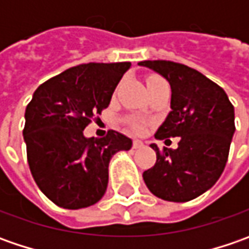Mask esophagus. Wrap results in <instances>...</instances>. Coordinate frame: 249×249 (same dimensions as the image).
Returning a JSON list of instances; mask_svg holds the SVG:
<instances>
[{
  "label": "esophagus",
  "mask_w": 249,
  "mask_h": 249,
  "mask_svg": "<svg viewBox=\"0 0 249 249\" xmlns=\"http://www.w3.org/2000/svg\"><path fill=\"white\" fill-rule=\"evenodd\" d=\"M142 147H144V142H142V141H140V140H133V148L139 149L142 148Z\"/></svg>",
  "instance_id": "obj_1"
}]
</instances>
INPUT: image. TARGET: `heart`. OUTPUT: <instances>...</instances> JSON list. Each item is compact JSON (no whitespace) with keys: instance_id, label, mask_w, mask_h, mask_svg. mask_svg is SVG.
<instances>
[{"instance_id":"b5f03b06","label":"heart","mask_w":249,"mask_h":249,"mask_svg":"<svg viewBox=\"0 0 249 249\" xmlns=\"http://www.w3.org/2000/svg\"><path fill=\"white\" fill-rule=\"evenodd\" d=\"M160 83H165V80L162 77L157 76V74H151V76L147 77V87H148V90L152 89V87H155L157 84H160ZM130 123H131V126L136 130H141L144 127V122H141V120H131Z\"/></svg>"}]
</instances>
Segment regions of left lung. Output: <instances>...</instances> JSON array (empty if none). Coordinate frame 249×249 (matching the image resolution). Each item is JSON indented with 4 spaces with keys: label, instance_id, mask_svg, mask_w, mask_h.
<instances>
[{
    "label": "left lung",
    "instance_id": "obj_1",
    "mask_svg": "<svg viewBox=\"0 0 249 249\" xmlns=\"http://www.w3.org/2000/svg\"><path fill=\"white\" fill-rule=\"evenodd\" d=\"M166 79L170 108L155 139L180 137L176 149L159 151L155 165L142 173L148 190L170 202H187L208 191L223 173L235 131L234 107L222 87L202 73L170 61H142Z\"/></svg>",
    "mask_w": 249,
    "mask_h": 249
}]
</instances>
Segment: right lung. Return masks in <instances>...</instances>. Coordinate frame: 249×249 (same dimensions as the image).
Listing matches in <instances>:
<instances>
[{
	"label": "right lung",
	"instance_id": "obj_1",
	"mask_svg": "<svg viewBox=\"0 0 249 249\" xmlns=\"http://www.w3.org/2000/svg\"><path fill=\"white\" fill-rule=\"evenodd\" d=\"M130 62L83 63L43 83L24 113L23 139L36 184L55 205H94L108 187L110 158L129 151L131 140L109 130L87 139L83 130L94 113L108 108Z\"/></svg>",
	"mask_w": 249,
	"mask_h": 249
}]
</instances>
